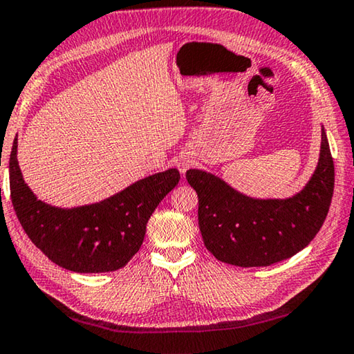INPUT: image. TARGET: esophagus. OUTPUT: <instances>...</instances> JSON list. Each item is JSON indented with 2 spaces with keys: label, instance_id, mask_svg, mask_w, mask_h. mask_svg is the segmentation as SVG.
<instances>
[{
  "label": "esophagus",
  "instance_id": "obj_1",
  "mask_svg": "<svg viewBox=\"0 0 354 354\" xmlns=\"http://www.w3.org/2000/svg\"><path fill=\"white\" fill-rule=\"evenodd\" d=\"M191 165H193V160H191L188 155H185V157H180V158L177 160V167H178V171H180L182 174L187 172L189 169Z\"/></svg>",
  "mask_w": 354,
  "mask_h": 354
}]
</instances>
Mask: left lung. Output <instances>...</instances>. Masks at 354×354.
<instances>
[{
	"label": "left lung",
	"mask_w": 354,
	"mask_h": 354,
	"mask_svg": "<svg viewBox=\"0 0 354 354\" xmlns=\"http://www.w3.org/2000/svg\"><path fill=\"white\" fill-rule=\"evenodd\" d=\"M199 197V227L207 249L222 263L263 268L305 249L324 225L334 191V163L322 129L319 163L300 193L289 199H253L213 174L189 169Z\"/></svg>",
	"instance_id": "left-lung-1"
}]
</instances>
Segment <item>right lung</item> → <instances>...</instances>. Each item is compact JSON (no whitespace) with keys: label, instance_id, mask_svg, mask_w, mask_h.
I'll return each instance as SVG.
<instances>
[{"label":"right lung","instance_id":"1","mask_svg":"<svg viewBox=\"0 0 354 354\" xmlns=\"http://www.w3.org/2000/svg\"><path fill=\"white\" fill-rule=\"evenodd\" d=\"M12 205L35 247L60 268L79 274L113 272L140 250L147 221L177 187V169L153 174L91 205L59 208L39 201L23 180L17 138L9 160Z\"/></svg>","mask_w":354,"mask_h":354}]
</instances>
